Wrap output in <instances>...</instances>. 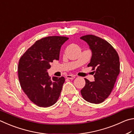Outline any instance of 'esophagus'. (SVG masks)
<instances>
[{"label": "esophagus", "instance_id": "34e87169", "mask_svg": "<svg viewBox=\"0 0 134 134\" xmlns=\"http://www.w3.org/2000/svg\"><path fill=\"white\" fill-rule=\"evenodd\" d=\"M66 78L69 79H74L75 78V75H68L66 76Z\"/></svg>", "mask_w": 134, "mask_h": 134}]
</instances>
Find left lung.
Listing matches in <instances>:
<instances>
[{
  "label": "left lung",
  "instance_id": "8db88e82",
  "mask_svg": "<svg viewBox=\"0 0 134 134\" xmlns=\"http://www.w3.org/2000/svg\"><path fill=\"white\" fill-rule=\"evenodd\" d=\"M87 42L92 51V58L88 66L94 71V82L85 78V85L81 91L84 99L92 104H100L111 94L120 71L118 54L107 41L95 35L81 37Z\"/></svg>",
  "mask_w": 134,
  "mask_h": 134
}]
</instances>
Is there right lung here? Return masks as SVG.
Segmentation results:
<instances>
[{"mask_svg":"<svg viewBox=\"0 0 134 134\" xmlns=\"http://www.w3.org/2000/svg\"><path fill=\"white\" fill-rule=\"evenodd\" d=\"M69 38L48 36L36 41L20 58L18 77L27 97L40 107H49L59 98L65 78L53 77L47 72L54 60H58L61 46Z\"/></svg>","mask_w":134,"mask_h":134,"instance_id":"obj_1","label":"right lung"}]
</instances>
